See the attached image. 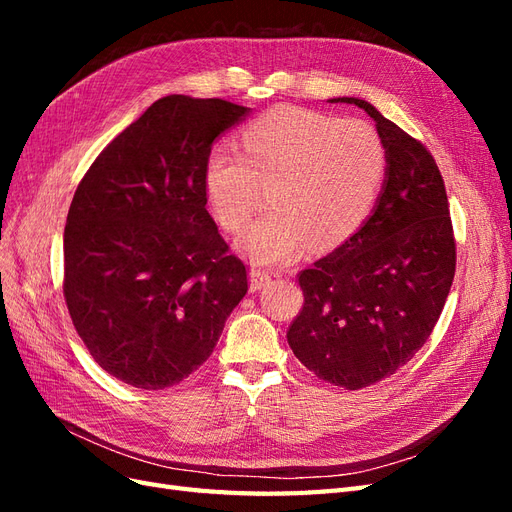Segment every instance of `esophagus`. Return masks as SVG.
<instances>
[{"instance_id":"esophagus-1","label":"esophagus","mask_w":512,"mask_h":512,"mask_svg":"<svg viewBox=\"0 0 512 512\" xmlns=\"http://www.w3.org/2000/svg\"><path fill=\"white\" fill-rule=\"evenodd\" d=\"M271 277H273V275H271L269 271L252 267V271H250V290H252V292L262 290V288H265V286L271 282Z\"/></svg>"}]
</instances>
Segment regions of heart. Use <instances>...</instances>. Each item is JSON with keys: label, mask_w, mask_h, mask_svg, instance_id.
Instances as JSON below:
<instances>
[{"label": "heart", "mask_w": 512, "mask_h": 512, "mask_svg": "<svg viewBox=\"0 0 512 512\" xmlns=\"http://www.w3.org/2000/svg\"><path fill=\"white\" fill-rule=\"evenodd\" d=\"M241 145L243 153H209L203 188L228 232L250 226L260 188H271L273 213L241 241V252L260 265H284L312 241L318 250L348 241L374 211L389 170L386 143L371 123L297 106H275L247 123Z\"/></svg>", "instance_id": "b5f03b06"}]
</instances>
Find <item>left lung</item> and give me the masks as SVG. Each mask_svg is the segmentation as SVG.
I'll return each mask as SVG.
<instances>
[{"label": "left lung", "mask_w": 512, "mask_h": 512, "mask_svg": "<svg viewBox=\"0 0 512 512\" xmlns=\"http://www.w3.org/2000/svg\"><path fill=\"white\" fill-rule=\"evenodd\" d=\"M389 151V170L365 224L299 273L303 309L288 329L294 356L320 380L363 389L406 365L442 314L455 277L444 179L423 143L359 98Z\"/></svg>", "instance_id": "obj_1"}]
</instances>
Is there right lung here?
Masks as SVG:
<instances>
[{
	"instance_id": "1",
	"label": "right lung",
	"mask_w": 512,
	"mask_h": 512,
	"mask_svg": "<svg viewBox=\"0 0 512 512\" xmlns=\"http://www.w3.org/2000/svg\"><path fill=\"white\" fill-rule=\"evenodd\" d=\"M247 113L220 98H160L104 147L74 192L68 312L94 361L136 389L188 378L245 297V265L207 211L203 166L215 138Z\"/></svg>"
}]
</instances>
